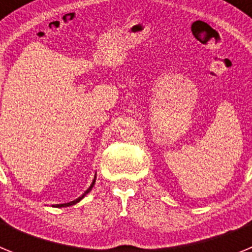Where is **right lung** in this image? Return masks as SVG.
<instances>
[{
	"mask_svg": "<svg viewBox=\"0 0 252 252\" xmlns=\"http://www.w3.org/2000/svg\"><path fill=\"white\" fill-rule=\"evenodd\" d=\"M94 182H95V179H94V180H93V183H92V184H91V187H90V188L87 189L86 192H84V193H83V194H82V195H81V197L78 198V199H75V201H73V202H69V203H64V204H57V207H69V206H73V204L78 203V202L81 201L82 198H83V197H84V195H86V194H87V193H90V192H91V189H92V188H93V186H94Z\"/></svg>",
	"mask_w": 252,
	"mask_h": 252,
	"instance_id": "right-lung-1",
	"label": "right lung"
}]
</instances>
